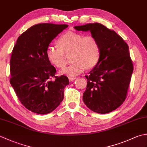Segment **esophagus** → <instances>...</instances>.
<instances>
[{"instance_id":"34e87169","label":"esophagus","mask_w":147,"mask_h":147,"mask_svg":"<svg viewBox=\"0 0 147 147\" xmlns=\"http://www.w3.org/2000/svg\"><path fill=\"white\" fill-rule=\"evenodd\" d=\"M75 80H76V78H74V77H69V81L70 82H73V81Z\"/></svg>"}]
</instances>
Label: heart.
<instances>
[{"label":"heart","instance_id":"b5f03b06","mask_svg":"<svg viewBox=\"0 0 147 147\" xmlns=\"http://www.w3.org/2000/svg\"><path fill=\"white\" fill-rule=\"evenodd\" d=\"M58 45H49L46 50L49 61L54 66L62 68L65 65V54L71 53V64L60 73L70 77L78 75L85 69L97 64L100 58V48L94 36L68 32L60 37Z\"/></svg>","mask_w":147,"mask_h":147}]
</instances>
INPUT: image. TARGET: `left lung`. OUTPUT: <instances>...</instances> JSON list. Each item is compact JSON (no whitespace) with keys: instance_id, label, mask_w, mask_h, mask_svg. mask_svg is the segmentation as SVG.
Wrapping results in <instances>:
<instances>
[{"instance_id":"1","label":"left lung","mask_w":147,"mask_h":147,"mask_svg":"<svg viewBox=\"0 0 147 147\" xmlns=\"http://www.w3.org/2000/svg\"><path fill=\"white\" fill-rule=\"evenodd\" d=\"M78 31L90 32L100 48L99 60L88 76L83 100L90 110L109 113L126 98L133 65L127 43L114 31L95 23L75 26Z\"/></svg>"}]
</instances>
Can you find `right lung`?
<instances>
[{
    "label": "right lung",
    "instance_id": "1",
    "mask_svg": "<svg viewBox=\"0 0 147 147\" xmlns=\"http://www.w3.org/2000/svg\"><path fill=\"white\" fill-rule=\"evenodd\" d=\"M67 24H35L18 37L10 61V83L21 103L29 111L46 114L57 108L69 85L65 76H55L56 69L46 56L51 42ZM55 79L52 80V78Z\"/></svg>",
    "mask_w": 147,
    "mask_h": 147
}]
</instances>
